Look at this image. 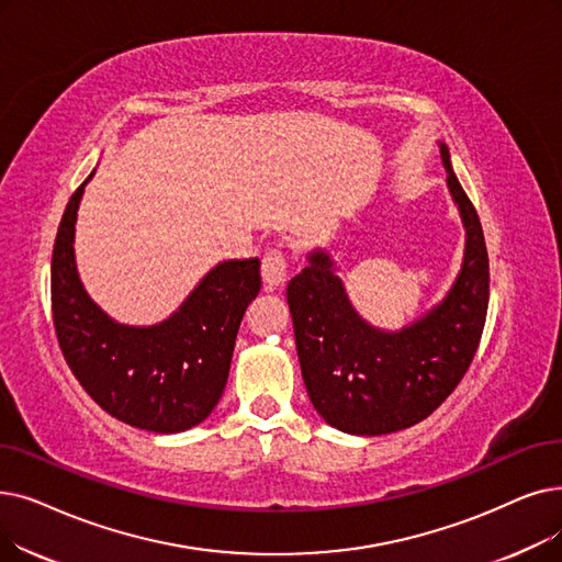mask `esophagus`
Here are the masks:
<instances>
[{
	"mask_svg": "<svg viewBox=\"0 0 562 562\" xmlns=\"http://www.w3.org/2000/svg\"><path fill=\"white\" fill-rule=\"evenodd\" d=\"M261 278L268 286H280L286 280V255L284 250L271 248L261 259Z\"/></svg>",
	"mask_w": 562,
	"mask_h": 562,
	"instance_id": "1",
	"label": "esophagus"
}]
</instances>
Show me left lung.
<instances>
[{
  "instance_id": "obj_1",
  "label": "left lung",
  "mask_w": 562,
  "mask_h": 562,
  "mask_svg": "<svg viewBox=\"0 0 562 562\" xmlns=\"http://www.w3.org/2000/svg\"><path fill=\"white\" fill-rule=\"evenodd\" d=\"M448 188L467 229L461 271L420 319L381 330L351 305L326 250L307 255L286 303L310 402L335 429L381 436L418 425L446 402L477 351L490 305V257L480 217L438 142Z\"/></svg>"
}]
</instances>
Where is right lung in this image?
<instances>
[{
  "label": "right lung",
  "mask_w": 562,
  "mask_h": 562,
  "mask_svg": "<svg viewBox=\"0 0 562 562\" xmlns=\"http://www.w3.org/2000/svg\"><path fill=\"white\" fill-rule=\"evenodd\" d=\"M91 177L72 192L53 250V319L61 353L112 418L156 434L186 431L206 420L223 397L240 319L261 289V263L255 257L213 266L156 326L114 322L87 294L72 248Z\"/></svg>",
  "instance_id": "add662e5"
}]
</instances>
